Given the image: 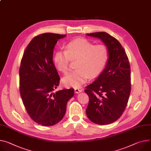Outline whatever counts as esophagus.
<instances>
[{"mask_svg": "<svg viewBox=\"0 0 151 151\" xmlns=\"http://www.w3.org/2000/svg\"><path fill=\"white\" fill-rule=\"evenodd\" d=\"M82 91V90L81 89H79V88H75V92L76 93H79Z\"/></svg>", "mask_w": 151, "mask_h": 151, "instance_id": "esophagus-1", "label": "esophagus"}]
</instances>
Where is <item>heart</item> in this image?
I'll return each instance as SVG.
<instances>
[{
    "instance_id": "obj_1",
    "label": "heart",
    "mask_w": 151,
    "mask_h": 151,
    "mask_svg": "<svg viewBox=\"0 0 151 151\" xmlns=\"http://www.w3.org/2000/svg\"><path fill=\"white\" fill-rule=\"evenodd\" d=\"M109 56V50L105 45H95L87 39L76 38L66 45L65 50L55 53L53 60L58 69L65 73L69 70L70 60H77L76 69L63 78L65 86L77 88L89 77H96L103 71Z\"/></svg>"
}]
</instances>
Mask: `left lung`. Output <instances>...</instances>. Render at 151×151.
Returning a JSON list of instances; mask_svg holds the SVG:
<instances>
[{
	"label": "left lung",
	"mask_w": 151,
	"mask_h": 151,
	"mask_svg": "<svg viewBox=\"0 0 151 151\" xmlns=\"http://www.w3.org/2000/svg\"><path fill=\"white\" fill-rule=\"evenodd\" d=\"M100 39L109 52L105 67L93 83L86 87L89 96L88 118L96 124L116 121L127 106L131 92V69L126 52L114 37L104 32L87 34Z\"/></svg>",
	"instance_id": "obj_1"
}]
</instances>
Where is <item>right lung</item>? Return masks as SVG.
Masks as SVG:
<instances>
[{
    "mask_svg": "<svg viewBox=\"0 0 151 151\" xmlns=\"http://www.w3.org/2000/svg\"><path fill=\"white\" fill-rule=\"evenodd\" d=\"M66 35L45 33L35 37L26 48L21 61L20 92L27 112L43 126L57 124L64 117L74 89L53 92L60 76L53 63V49Z\"/></svg>",
    "mask_w": 151,
    "mask_h": 151,
    "instance_id": "obj_1",
    "label": "right lung"
}]
</instances>
